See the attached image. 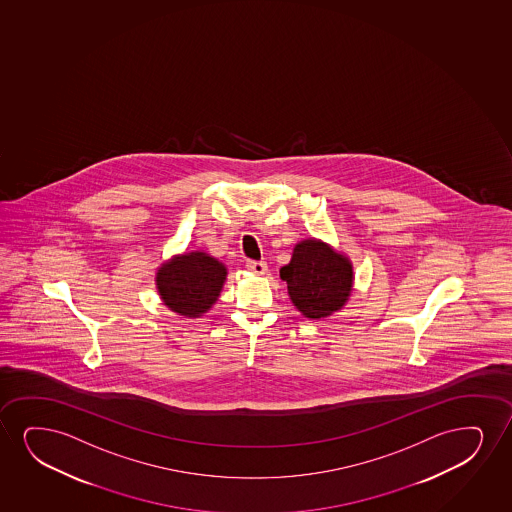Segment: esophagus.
Here are the masks:
<instances>
[{
  "instance_id": "obj_1",
  "label": "esophagus",
  "mask_w": 512,
  "mask_h": 512,
  "mask_svg": "<svg viewBox=\"0 0 512 512\" xmlns=\"http://www.w3.org/2000/svg\"><path fill=\"white\" fill-rule=\"evenodd\" d=\"M247 270L249 272L254 273V275H265L266 270H268V266H266L265 261H247Z\"/></svg>"
}]
</instances>
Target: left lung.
<instances>
[{"mask_svg":"<svg viewBox=\"0 0 512 512\" xmlns=\"http://www.w3.org/2000/svg\"><path fill=\"white\" fill-rule=\"evenodd\" d=\"M292 305L305 318L320 320L341 310L353 292V263L346 254L320 239H303L282 266Z\"/></svg>","mask_w":512,"mask_h":512,"instance_id":"left-lung-1","label":"left lung"}]
</instances>
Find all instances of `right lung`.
<instances>
[{"label": "right lung", "mask_w": 512, "mask_h": 512, "mask_svg": "<svg viewBox=\"0 0 512 512\" xmlns=\"http://www.w3.org/2000/svg\"><path fill=\"white\" fill-rule=\"evenodd\" d=\"M228 270L204 251L176 254L156 273L162 305L188 318H201L220 298Z\"/></svg>", "instance_id": "1"}]
</instances>
